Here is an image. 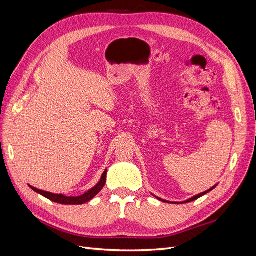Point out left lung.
Returning <instances> with one entry per match:
<instances>
[{
  "label": "left lung",
  "mask_w": 256,
  "mask_h": 256,
  "mask_svg": "<svg viewBox=\"0 0 256 256\" xmlns=\"http://www.w3.org/2000/svg\"><path fill=\"white\" fill-rule=\"evenodd\" d=\"M216 187V186H214L212 188H210L209 190H207V191H205V192H203V193H200V194H198V196H193V198H189V200H184V202H182V203H189V202H193V200H198V198H200V196H203L204 194H206V193H208L209 191H212V190H214V188ZM158 200H162V202H166V203H168V200H161V198H157Z\"/></svg>",
  "instance_id": "1"
}]
</instances>
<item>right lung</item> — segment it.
<instances>
[{
	"instance_id": "1",
	"label": "right lung",
	"mask_w": 256,
	"mask_h": 256,
	"mask_svg": "<svg viewBox=\"0 0 256 256\" xmlns=\"http://www.w3.org/2000/svg\"><path fill=\"white\" fill-rule=\"evenodd\" d=\"M106 170L104 172L102 178H100V182L95 186V187L92 188L88 192H85L84 194H82L80 196H65L63 194H54V193H51V192L36 189V188L32 187V186H30V188H32L35 192L40 193V194H42V196L49 198L50 200H52V202H56L58 204H64V205H81V204L88 202V200H90L95 196H97L100 191H102V189L104 187V184H106Z\"/></svg>"
}]
</instances>
